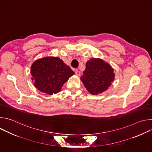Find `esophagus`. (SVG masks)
I'll return each instance as SVG.
<instances>
[{
    "instance_id": "34e87169",
    "label": "esophagus",
    "mask_w": 152,
    "mask_h": 152,
    "mask_svg": "<svg viewBox=\"0 0 152 152\" xmlns=\"http://www.w3.org/2000/svg\"><path fill=\"white\" fill-rule=\"evenodd\" d=\"M75 74H76L77 76H80V72H79V71H78V70H75Z\"/></svg>"
}]
</instances>
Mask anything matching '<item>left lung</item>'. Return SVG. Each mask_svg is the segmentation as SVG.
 <instances>
[{"instance_id": "1", "label": "left lung", "mask_w": 152, "mask_h": 152, "mask_svg": "<svg viewBox=\"0 0 152 152\" xmlns=\"http://www.w3.org/2000/svg\"><path fill=\"white\" fill-rule=\"evenodd\" d=\"M80 80L87 91L97 95L106 91L115 79L114 69L100 58H91L86 63Z\"/></svg>"}]
</instances>
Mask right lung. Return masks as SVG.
<instances>
[{"label": "right lung", "mask_w": 152, "mask_h": 152, "mask_svg": "<svg viewBox=\"0 0 152 152\" xmlns=\"http://www.w3.org/2000/svg\"><path fill=\"white\" fill-rule=\"evenodd\" d=\"M31 79L40 91L49 95L59 92L75 73L58 57L48 56L35 61L31 67Z\"/></svg>", "instance_id": "obj_1"}]
</instances>
